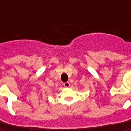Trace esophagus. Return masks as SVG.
Here are the masks:
<instances>
[{"instance_id":"obj_1","label":"esophagus","mask_w":131,"mask_h":131,"mask_svg":"<svg viewBox=\"0 0 131 131\" xmlns=\"http://www.w3.org/2000/svg\"><path fill=\"white\" fill-rule=\"evenodd\" d=\"M63 86L66 88H69V87H70V83H69V82H65V83L63 84Z\"/></svg>"}]
</instances>
